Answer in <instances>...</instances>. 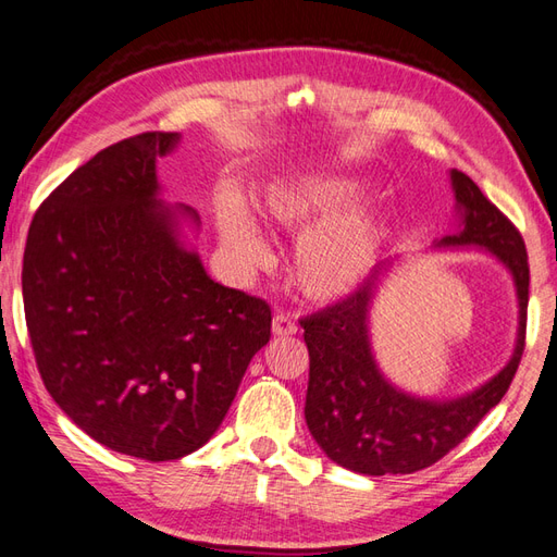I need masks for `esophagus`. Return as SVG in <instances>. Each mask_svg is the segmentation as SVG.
<instances>
[{
	"mask_svg": "<svg viewBox=\"0 0 557 557\" xmlns=\"http://www.w3.org/2000/svg\"><path fill=\"white\" fill-rule=\"evenodd\" d=\"M271 333H274L276 337H290L297 333V323L288 314H276L274 323H271Z\"/></svg>",
	"mask_w": 557,
	"mask_h": 557,
	"instance_id": "34e87169",
	"label": "esophagus"
}]
</instances>
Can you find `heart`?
I'll use <instances>...</instances> for the list:
<instances>
[{
	"mask_svg": "<svg viewBox=\"0 0 557 557\" xmlns=\"http://www.w3.org/2000/svg\"><path fill=\"white\" fill-rule=\"evenodd\" d=\"M371 184L351 174H305L271 184L257 210L286 232H305L290 260L295 286L309 300L335 302L355 293L371 274L389 236L383 214L361 212ZM216 234L246 262L260 260L264 243L248 210L226 200L214 212Z\"/></svg>",
	"mask_w": 557,
	"mask_h": 557,
	"instance_id": "heart-1",
	"label": "heart"
}]
</instances>
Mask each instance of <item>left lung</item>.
<instances>
[{
    "instance_id": "8db88e82",
    "label": "left lung",
    "mask_w": 557,
    "mask_h": 557,
    "mask_svg": "<svg viewBox=\"0 0 557 557\" xmlns=\"http://www.w3.org/2000/svg\"><path fill=\"white\" fill-rule=\"evenodd\" d=\"M458 228L435 248L480 250L506 267L518 297V333L508 363L454 399L420 397L381 371L371 345V307L395 260L381 262L345 300L300 321L309 349L305 418L333 463L361 474H409L437 463L504 399L518 371L529 302L524 240L468 174L451 170Z\"/></svg>"
}]
</instances>
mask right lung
Wrapping results in <instances>:
<instances>
[{
  "instance_id": "right-lung-1",
  "label": "right lung",
  "mask_w": 557,
  "mask_h": 557,
  "mask_svg": "<svg viewBox=\"0 0 557 557\" xmlns=\"http://www.w3.org/2000/svg\"><path fill=\"white\" fill-rule=\"evenodd\" d=\"M180 139L146 132L103 148L39 206L23 255L49 395L91 440L153 463L214 435L271 337L269 305L212 281L184 240L198 212L160 200L156 162Z\"/></svg>"
}]
</instances>
